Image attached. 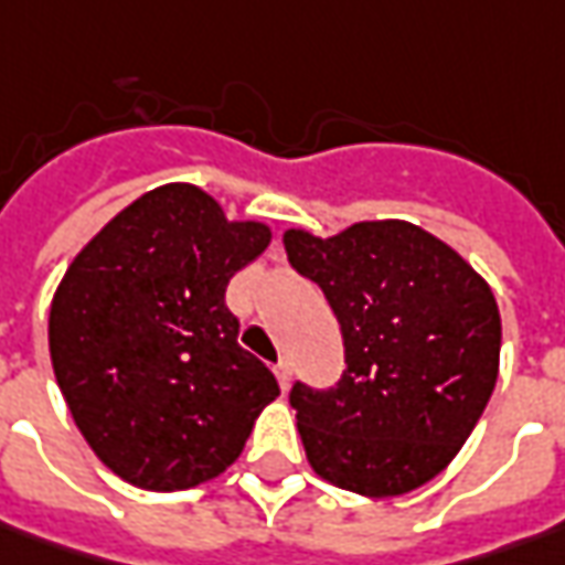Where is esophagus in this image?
<instances>
[{
	"label": "esophagus",
	"mask_w": 565,
	"mask_h": 565,
	"mask_svg": "<svg viewBox=\"0 0 565 565\" xmlns=\"http://www.w3.org/2000/svg\"><path fill=\"white\" fill-rule=\"evenodd\" d=\"M275 379H278V384H281V391H287V387H290V379H294V369H290V362L281 360L278 365H275Z\"/></svg>",
	"instance_id": "esophagus-1"
}]
</instances>
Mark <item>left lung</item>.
<instances>
[{
    "label": "left lung",
    "instance_id": "1",
    "mask_svg": "<svg viewBox=\"0 0 565 565\" xmlns=\"http://www.w3.org/2000/svg\"><path fill=\"white\" fill-rule=\"evenodd\" d=\"M284 249L341 321L338 387L294 384L312 472L360 497H399L444 472L494 394L500 309L488 281L418 224L284 231Z\"/></svg>",
    "mask_w": 565,
    "mask_h": 565
}]
</instances>
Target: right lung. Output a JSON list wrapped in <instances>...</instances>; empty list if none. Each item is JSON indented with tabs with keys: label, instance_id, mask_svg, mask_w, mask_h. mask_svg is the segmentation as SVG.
<instances>
[{
	"label": "right lung",
	"instance_id": "add662e5",
	"mask_svg": "<svg viewBox=\"0 0 565 565\" xmlns=\"http://www.w3.org/2000/svg\"><path fill=\"white\" fill-rule=\"evenodd\" d=\"M268 244V224L231 222L200 186L162 184L55 287L52 372L89 450L127 484L186 491L222 476L281 394L224 306L227 281Z\"/></svg>",
	"mask_w": 565,
	"mask_h": 565
}]
</instances>
